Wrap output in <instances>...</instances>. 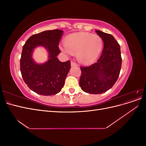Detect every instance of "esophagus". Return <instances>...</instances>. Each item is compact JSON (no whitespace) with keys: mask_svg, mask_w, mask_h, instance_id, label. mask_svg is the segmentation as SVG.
I'll use <instances>...</instances> for the list:
<instances>
[{"mask_svg":"<svg viewBox=\"0 0 146 146\" xmlns=\"http://www.w3.org/2000/svg\"><path fill=\"white\" fill-rule=\"evenodd\" d=\"M70 66H71V67H74V66H77L78 65L77 64V63H76L75 62H74V61H71L70 62Z\"/></svg>","mask_w":146,"mask_h":146,"instance_id":"34e87169","label":"esophagus"}]
</instances>
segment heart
Masks as SVG:
<instances>
[{"instance_id": "1", "label": "heart", "mask_w": 146, "mask_h": 146, "mask_svg": "<svg viewBox=\"0 0 146 146\" xmlns=\"http://www.w3.org/2000/svg\"><path fill=\"white\" fill-rule=\"evenodd\" d=\"M64 46L61 49L66 54H77V59L80 62L90 64L98 58L102 49L103 42L98 35L78 32L65 39Z\"/></svg>"}]
</instances>
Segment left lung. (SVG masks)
I'll return each instance as SVG.
<instances>
[{
    "instance_id": "1",
    "label": "left lung",
    "mask_w": 146,
    "mask_h": 146,
    "mask_svg": "<svg viewBox=\"0 0 146 146\" xmlns=\"http://www.w3.org/2000/svg\"><path fill=\"white\" fill-rule=\"evenodd\" d=\"M104 42V49L96 63L81 66L79 85L89 94H98L113 86L120 74L122 58L120 46L111 35L96 30Z\"/></svg>"
}]
</instances>
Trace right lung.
<instances>
[{"instance_id": "add662e5", "label": "right lung", "mask_w": 146, "mask_h": 146, "mask_svg": "<svg viewBox=\"0 0 146 146\" xmlns=\"http://www.w3.org/2000/svg\"><path fill=\"white\" fill-rule=\"evenodd\" d=\"M63 31L46 30L30 36L23 47L20 60L22 77L30 89L38 94L52 96L61 91L70 69V61L61 62L58 44ZM41 46L48 52V60L39 64L32 55L35 48Z\"/></svg>"}]
</instances>
